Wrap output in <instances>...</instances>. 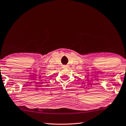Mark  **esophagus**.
I'll return each instance as SVG.
<instances>
[{
  "instance_id": "34e87169",
  "label": "esophagus",
  "mask_w": 126,
  "mask_h": 126,
  "mask_svg": "<svg viewBox=\"0 0 126 126\" xmlns=\"http://www.w3.org/2000/svg\"><path fill=\"white\" fill-rule=\"evenodd\" d=\"M63 68H65V69H67V68H68V65H65L63 66Z\"/></svg>"
}]
</instances>
